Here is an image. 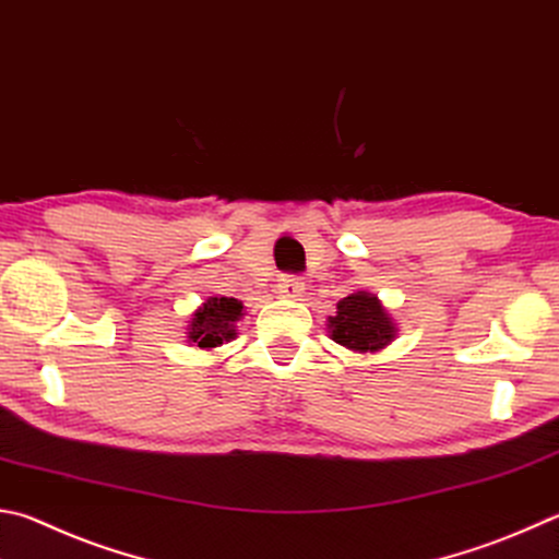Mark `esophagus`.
Returning <instances> with one entry per match:
<instances>
[{"instance_id":"34e87169","label":"esophagus","mask_w":559,"mask_h":559,"mask_svg":"<svg viewBox=\"0 0 559 559\" xmlns=\"http://www.w3.org/2000/svg\"><path fill=\"white\" fill-rule=\"evenodd\" d=\"M278 293L283 298H300L306 293V283L298 276H281L278 278Z\"/></svg>"}]
</instances>
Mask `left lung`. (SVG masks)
<instances>
[{
	"label": "left lung",
	"instance_id": "8db88e82",
	"mask_svg": "<svg viewBox=\"0 0 559 559\" xmlns=\"http://www.w3.org/2000/svg\"><path fill=\"white\" fill-rule=\"evenodd\" d=\"M330 337L352 352H381L395 337V324L381 300L357 290L337 302V314L328 320Z\"/></svg>",
	"mask_w": 559,
	"mask_h": 559
}]
</instances>
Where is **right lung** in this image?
I'll use <instances>...</instances> for the list:
<instances>
[{"mask_svg":"<svg viewBox=\"0 0 559 559\" xmlns=\"http://www.w3.org/2000/svg\"><path fill=\"white\" fill-rule=\"evenodd\" d=\"M245 314V306L237 298H207L192 312L188 324V342L200 349H215L237 337V322Z\"/></svg>","mask_w":559,"mask_h":559,"instance_id":"right-lung-1","label":"right lung"}]
</instances>
